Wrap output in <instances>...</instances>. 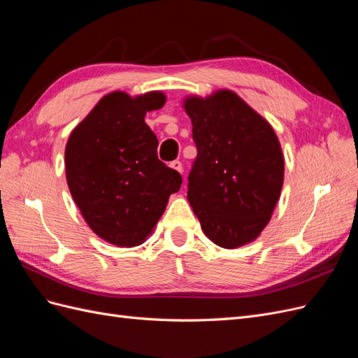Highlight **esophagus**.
Returning <instances> with one entry per match:
<instances>
[{
    "instance_id": "1",
    "label": "esophagus",
    "mask_w": 358,
    "mask_h": 358,
    "mask_svg": "<svg viewBox=\"0 0 358 358\" xmlns=\"http://www.w3.org/2000/svg\"><path fill=\"white\" fill-rule=\"evenodd\" d=\"M170 167H171L173 170L179 171V173H182V170H183V167H182V162H180V161H173L171 164H170Z\"/></svg>"
}]
</instances>
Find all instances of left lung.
Here are the masks:
<instances>
[{"label":"left lung","instance_id":"1","mask_svg":"<svg viewBox=\"0 0 358 358\" xmlns=\"http://www.w3.org/2000/svg\"><path fill=\"white\" fill-rule=\"evenodd\" d=\"M183 109L197 146L187 197L203 233L227 249L254 242L272 218L284 183L275 129L229 90L187 96Z\"/></svg>","mask_w":358,"mask_h":358}]
</instances>
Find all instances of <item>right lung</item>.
Instances as JSON below:
<instances>
[{
    "instance_id": "obj_1",
    "label": "right lung",
    "mask_w": 358,
    "mask_h": 358,
    "mask_svg": "<svg viewBox=\"0 0 358 358\" xmlns=\"http://www.w3.org/2000/svg\"><path fill=\"white\" fill-rule=\"evenodd\" d=\"M166 104L159 91L104 95L66 146V178L74 203L103 241L133 248L146 241L182 178L158 159L148 112Z\"/></svg>"
}]
</instances>
